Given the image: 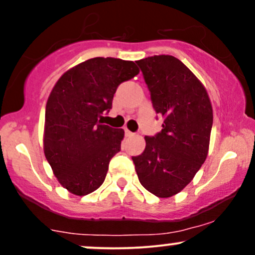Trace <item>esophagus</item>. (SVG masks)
Here are the masks:
<instances>
[{"instance_id":"34e87169","label":"esophagus","mask_w":255,"mask_h":255,"mask_svg":"<svg viewBox=\"0 0 255 255\" xmlns=\"http://www.w3.org/2000/svg\"><path fill=\"white\" fill-rule=\"evenodd\" d=\"M125 134L126 136H133L134 133H131V131L129 129H127V128H125Z\"/></svg>"}]
</instances>
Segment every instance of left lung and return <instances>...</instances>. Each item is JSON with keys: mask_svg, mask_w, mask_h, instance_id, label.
I'll use <instances>...</instances> for the list:
<instances>
[{"mask_svg": "<svg viewBox=\"0 0 255 255\" xmlns=\"http://www.w3.org/2000/svg\"><path fill=\"white\" fill-rule=\"evenodd\" d=\"M163 129L145 136L141 154L131 157L140 183L158 198L177 194L207 157L213 114L209 95L193 73L170 55L136 61Z\"/></svg>", "mask_w": 255, "mask_h": 255, "instance_id": "obj_1", "label": "left lung"}]
</instances>
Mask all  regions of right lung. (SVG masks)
I'll use <instances>...</instances> for the list:
<instances>
[{
	"label": "right lung",
	"instance_id": "right-lung-1",
	"mask_svg": "<svg viewBox=\"0 0 255 255\" xmlns=\"http://www.w3.org/2000/svg\"><path fill=\"white\" fill-rule=\"evenodd\" d=\"M139 73L133 61L95 57L58 79L45 108L44 153L55 176L75 195L104 182L125 130L102 125L119 85Z\"/></svg>",
	"mask_w": 255,
	"mask_h": 255
}]
</instances>
